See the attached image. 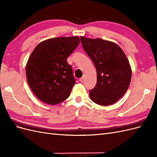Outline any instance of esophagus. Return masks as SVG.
Instances as JSON below:
<instances>
[{
    "instance_id": "esophagus-1",
    "label": "esophagus",
    "mask_w": 157,
    "mask_h": 157,
    "mask_svg": "<svg viewBox=\"0 0 157 157\" xmlns=\"http://www.w3.org/2000/svg\"><path fill=\"white\" fill-rule=\"evenodd\" d=\"M84 77H82L79 78V81H80V82H82L83 80H84Z\"/></svg>"
}]
</instances>
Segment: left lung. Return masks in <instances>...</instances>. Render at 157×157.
I'll return each mask as SVG.
<instances>
[{
	"label": "left lung",
	"mask_w": 157,
	"mask_h": 157,
	"mask_svg": "<svg viewBox=\"0 0 157 157\" xmlns=\"http://www.w3.org/2000/svg\"><path fill=\"white\" fill-rule=\"evenodd\" d=\"M83 48L97 71V84L89 91L95 103L107 106L116 103L129 87L132 69L124 52L115 42L80 37Z\"/></svg>",
	"instance_id": "obj_1"
}]
</instances>
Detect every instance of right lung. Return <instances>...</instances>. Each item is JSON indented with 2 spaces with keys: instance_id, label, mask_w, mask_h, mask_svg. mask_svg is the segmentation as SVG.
<instances>
[{
  "instance_id": "obj_1",
  "label": "right lung",
  "mask_w": 157,
  "mask_h": 157,
  "mask_svg": "<svg viewBox=\"0 0 157 157\" xmlns=\"http://www.w3.org/2000/svg\"><path fill=\"white\" fill-rule=\"evenodd\" d=\"M80 42L78 36L56 37L42 41L26 64L27 81L40 101L54 105L69 96L75 80L67 61Z\"/></svg>"
}]
</instances>
